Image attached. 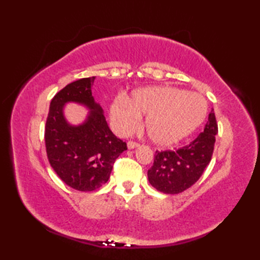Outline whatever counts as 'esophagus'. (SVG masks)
I'll list each match as a JSON object with an SVG mask.
<instances>
[{
  "instance_id": "34e87169",
  "label": "esophagus",
  "mask_w": 260,
  "mask_h": 260,
  "mask_svg": "<svg viewBox=\"0 0 260 260\" xmlns=\"http://www.w3.org/2000/svg\"><path fill=\"white\" fill-rule=\"evenodd\" d=\"M139 146H140L139 143L133 142V141H129L128 143H127V147H128L129 150H133V148H136V147H139Z\"/></svg>"
}]
</instances>
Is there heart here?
<instances>
[{
	"instance_id": "b5f03b06",
	"label": "heart",
	"mask_w": 260,
	"mask_h": 260,
	"mask_svg": "<svg viewBox=\"0 0 260 260\" xmlns=\"http://www.w3.org/2000/svg\"><path fill=\"white\" fill-rule=\"evenodd\" d=\"M207 114L200 95L173 87H152L136 90L131 101L119 97L110 107L114 123L123 132L133 129L140 116H147L146 132L159 145H170L190 135Z\"/></svg>"
}]
</instances>
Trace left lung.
Instances as JSON below:
<instances>
[{
	"instance_id": "8db88e82",
	"label": "left lung",
	"mask_w": 260,
	"mask_h": 260,
	"mask_svg": "<svg viewBox=\"0 0 260 260\" xmlns=\"http://www.w3.org/2000/svg\"><path fill=\"white\" fill-rule=\"evenodd\" d=\"M218 124L214 113L194 141L175 151H156L153 167L147 171L152 186L167 194H178L200 179L211 161Z\"/></svg>"
}]
</instances>
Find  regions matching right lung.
<instances>
[{
    "instance_id": "obj_1",
    "label": "right lung",
    "mask_w": 260,
    "mask_h": 260,
    "mask_svg": "<svg viewBox=\"0 0 260 260\" xmlns=\"http://www.w3.org/2000/svg\"><path fill=\"white\" fill-rule=\"evenodd\" d=\"M95 77L76 80L52 98L45 141L48 159L66 184L78 191H93L106 183L113 165L127 150L126 143L109 129L104 110L95 102ZM67 102L84 104L91 112L84 123L70 125L63 115Z\"/></svg>"
}]
</instances>
